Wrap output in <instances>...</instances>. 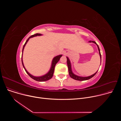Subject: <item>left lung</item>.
I'll return each mask as SVG.
<instances>
[{"instance_id": "8db88e82", "label": "left lung", "mask_w": 121, "mask_h": 121, "mask_svg": "<svg viewBox=\"0 0 121 121\" xmlns=\"http://www.w3.org/2000/svg\"><path fill=\"white\" fill-rule=\"evenodd\" d=\"M90 43H95L97 46H98V50H99V56H100V61L101 60V54H100V49L99 48V47L98 46V45L95 42V41H90ZM66 58H67V66H68V72H69V76L70 77L75 79V80H79V81H83V80H88L90 78H92L93 77H94L96 74L97 73V72H98V71L95 73L93 75L91 76H89V77H79V76H78L75 74H74L72 71V70H71V64H70V62L69 61V60L68 58L67 57H66ZM101 64V63H100Z\"/></svg>"}]
</instances>
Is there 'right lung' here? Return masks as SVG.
Instances as JSON below:
<instances>
[{"label":"right lung","instance_id":"add662e5","mask_svg":"<svg viewBox=\"0 0 121 121\" xmlns=\"http://www.w3.org/2000/svg\"><path fill=\"white\" fill-rule=\"evenodd\" d=\"M40 35H42V34H40V33H36L35 34H34V35H32L31 36H30L28 39L26 41L25 44H24V46L23 47V49H22V53H23V49H24V48L26 45V44L28 42V41H29V39L30 38H32L33 37H34V36H40ZM62 56V55H59V56H56L54 58L53 61H52V66H51V69L50 71L48 72V73H47L46 75H44V76H43L42 77H34V76H32L31 75H30L25 69L24 65H23V62H22V65H23V66L24 68V69L25 70V71L26 72V73L28 74V75L31 78H32V79H33L34 80H35L36 81H47L50 79H51L53 77V74H54V70H55V66H56V63L59 61V60H60V58H61V57Z\"/></svg>","mask_w":121,"mask_h":121}]
</instances>
